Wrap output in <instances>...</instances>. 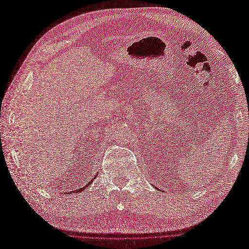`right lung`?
Masks as SVG:
<instances>
[{"label": "right lung", "mask_w": 249, "mask_h": 249, "mask_svg": "<svg viewBox=\"0 0 249 249\" xmlns=\"http://www.w3.org/2000/svg\"><path fill=\"white\" fill-rule=\"evenodd\" d=\"M97 176H98V175H96L95 177H93V178H92V180H90V181H89V182H88V184H85V185H84L83 187L79 188V190H75V191H72V192H70V193H67V194H68V195H69V194H71V193H80V192H82V191H84V190H87V188H88V187H89V185L91 184V182L93 181V179H95V178H96Z\"/></svg>", "instance_id": "1"}]
</instances>
